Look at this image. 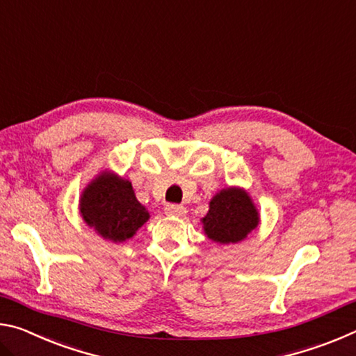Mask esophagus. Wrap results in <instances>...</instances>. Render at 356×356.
<instances>
[{"instance_id": "34e87169", "label": "esophagus", "mask_w": 356, "mask_h": 356, "mask_svg": "<svg viewBox=\"0 0 356 356\" xmlns=\"http://www.w3.org/2000/svg\"><path fill=\"white\" fill-rule=\"evenodd\" d=\"M165 212L172 216H184L186 213V209L184 206H177V204H168L165 207Z\"/></svg>"}]
</instances>
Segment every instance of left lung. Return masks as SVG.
<instances>
[{"label": "left lung", "mask_w": 356, "mask_h": 356, "mask_svg": "<svg viewBox=\"0 0 356 356\" xmlns=\"http://www.w3.org/2000/svg\"><path fill=\"white\" fill-rule=\"evenodd\" d=\"M207 237L218 243H236L243 240L259 225L254 204L245 191L237 188L221 190L202 218Z\"/></svg>", "instance_id": "1"}]
</instances>
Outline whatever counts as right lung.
Wrapping results in <instances>:
<instances>
[{"label": "right lung", "mask_w": 356, "mask_h": 356, "mask_svg": "<svg viewBox=\"0 0 356 356\" xmlns=\"http://www.w3.org/2000/svg\"><path fill=\"white\" fill-rule=\"evenodd\" d=\"M80 212L102 237L124 242L149 220V212L135 197L129 180L102 174L83 191Z\"/></svg>", "instance_id": "1"}]
</instances>
